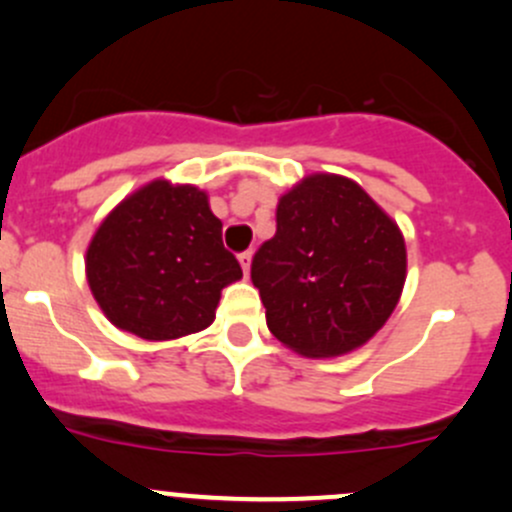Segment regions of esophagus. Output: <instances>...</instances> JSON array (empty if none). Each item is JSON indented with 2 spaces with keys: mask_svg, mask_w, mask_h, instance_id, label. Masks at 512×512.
<instances>
[{
  "mask_svg": "<svg viewBox=\"0 0 512 512\" xmlns=\"http://www.w3.org/2000/svg\"><path fill=\"white\" fill-rule=\"evenodd\" d=\"M251 251H244V254H239V263H241V268H244V273L246 276H249V268H251Z\"/></svg>",
  "mask_w": 512,
  "mask_h": 512,
  "instance_id": "obj_1",
  "label": "esophagus"
}]
</instances>
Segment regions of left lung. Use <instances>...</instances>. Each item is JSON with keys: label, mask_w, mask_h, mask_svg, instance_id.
<instances>
[{"label": "left lung", "mask_w": 512, "mask_h": 512, "mask_svg": "<svg viewBox=\"0 0 512 512\" xmlns=\"http://www.w3.org/2000/svg\"><path fill=\"white\" fill-rule=\"evenodd\" d=\"M407 249L360 184L313 175L283 194L276 236L251 261L268 330L295 352L335 357L365 345L397 308Z\"/></svg>", "instance_id": "1"}]
</instances>
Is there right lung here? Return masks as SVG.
Here are the masks:
<instances>
[{
    "instance_id": "add662e5",
    "label": "right lung",
    "mask_w": 512,
    "mask_h": 512,
    "mask_svg": "<svg viewBox=\"0 0 512 512\" xmlns=\"http://www.w3.org/2000/svg\"><path fill=\"white\" fill-rule=\"evenodd\" d=\"M86 271L110 323L142 340H175L212 325L221 288L241 278L207 194L165 179L100 224Z\"/></svg>"
}]
</instances>
